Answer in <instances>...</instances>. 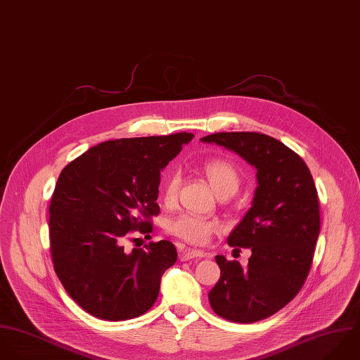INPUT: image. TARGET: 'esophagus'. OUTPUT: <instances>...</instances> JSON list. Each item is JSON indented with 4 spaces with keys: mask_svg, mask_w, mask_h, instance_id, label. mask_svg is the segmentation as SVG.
Segmentation results:
<instances>
[{
    "mask_svg": "<svg viewBox=\"0 0 360 360\" xmlns=\"http://www.w3.org/2000/svg\"><path fill=\"white\" fill-rule=\"evenodd\" d=\"M202 259V257H206V253L203 250H199V249H181L179 250V259L181 262H186V260H191V259Z\"/></svg>",
    "mask_w": 360,
    "mask_h": 360,
    "instance_id": "obj_1",
    "label": "esophagus"
}]
</instances>
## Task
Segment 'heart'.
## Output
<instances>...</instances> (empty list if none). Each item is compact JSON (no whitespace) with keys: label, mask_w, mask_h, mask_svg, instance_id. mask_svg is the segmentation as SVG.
Listing matches in <instances>:
<instances>
[{"label":"heart","mask_w":360,"mask_h":360,"mask_svg":"<svg viewBox=\"0 0 360 360\" xmlns=\"http://www.w3.org/2000/svg\"><path fill=\"white\" fill-rule=\"evenodd\" d=\"M212 188L217 195L222 192H235L239 186V172L235 165L224 158H210L203 167ZM181 178L178 172H171L164 184V202L172 203L176 199ZM221 229V224L216 219H209L196 214H179L174 217L167 224V231L192 245H205L210 240L213 233Z\"/></svg>","instance_id":"heart-1"}]
</instances>
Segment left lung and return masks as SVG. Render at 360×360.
Wrapping results in <instances>:
<instances>
[{
    "label": "left lung",
    "mask_w": 360,
    "mask_h": 360,
    "mask_svg": "<svg viewBox=\"0 0 360 360\" xmlns=\"http://www.w3.org/2000/svg\"><path fill=\"white\" fill-rule=\"evenodd\" d=\"M202 142L224 146L257 169L250 210L228 236V245L250 248L248 269L216 256L221 277L209 292L219 317L255 323L281 310L303 287L320 232L313 176L299 154L257 132H219Z\"/></svg>",
    "instance_id": "8db88e82"
}]
</instances>
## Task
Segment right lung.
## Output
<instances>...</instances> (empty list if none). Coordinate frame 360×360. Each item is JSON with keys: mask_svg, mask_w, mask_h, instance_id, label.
Wrapping results in <instances>:
<instances>
[{"mask_svg": "<svg viewBox=\"0 0 360 360\" xmlns=\"http://www.w3.org/2000/svg\"><path fill=\"white\" fill-rule=\"evenodd\" d=\"M193 138L115 139L97 144L60 174L50 203L54 270L73 300L91 316L122 321L155 302L164 271L178 257L169 240L124 252L129 233L153 231L160 171Z\"/></svg>", "mask_w": 360, "mask_h": 360, "instance_id": "obj_1", "label": "right lung"}]
</instances>
